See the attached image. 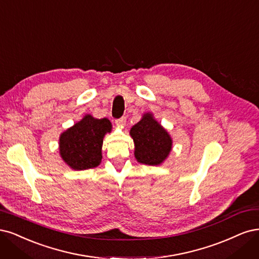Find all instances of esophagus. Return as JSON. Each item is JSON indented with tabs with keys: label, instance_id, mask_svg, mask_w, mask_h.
Instances as JSON below:
<instances>
[{
	"label": "esophagus",
	"instance_id": "34e87169",
	"mask_svg": "<svg viewBox=\"0 0 259 259\" xmlns=\"http://www.w3.org/2000/svg\"><path fill=\"white\" fill-rule=\"evenodd\" d=\"M115 122H116V124H118V126L123 127L124 124H126V117H121V118L116 119V120H115Z\"/></svg>",
	"mask_w": 259,
	"mask_h": 259
}]
</instances>
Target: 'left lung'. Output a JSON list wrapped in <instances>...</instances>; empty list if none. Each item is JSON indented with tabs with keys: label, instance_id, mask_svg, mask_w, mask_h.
Returning a JSON list of instances; mask_svg holds the SVG:
<instances>
[{
	"label": "left lung",
	"instance_id": "obj_1",
	"mask_svg": "<svg viewBox=\"0 0 259 259\" xmlns=\"http://www.w3.org/2000/svg\"><path fill=\"white\" fill-rule=\"evenodd\" d=\"M135 142V156L140 163L159 165L168 158L172 149V139L161 124L146 113L130 130Z\"/></svg>",
	"mask_w": 259,
	"mask_h": 259
}]
</instances>
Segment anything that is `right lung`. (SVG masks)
Segmentation results:
<instances>
[{
  "instance_id": "obj_1",
  "label": "right lung",
  "mask_w": 259,
  "mask_h": 259,
  "mask_svg": "<svg viewBox=\"0 0 259 259\" xmlns=\"http://www.w3.org/2000/svg\"><path fill=\"white\" fill-rule=\"evenodd\" d=\"M111 131L112 123L107 118L98 119L85 115L61 133L59 151L63 161L77 171L96 168L102 160L103 138Z\"/></svg>"
}]
</instances>
